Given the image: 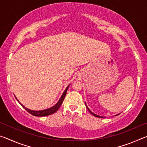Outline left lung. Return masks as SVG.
Instances as JSON below:
<instances>
[{"label":"left lung","instance_id":"left-lung-1","mask_svg":"<svg viewBox=\"0 0 147 147\" xmlns=\"http://www.w3.org/2000/svg\"><path fill=\"white\" fill-rule=\"evenodd\" d=\"M85 104H86V106L87 109H88V111H89V112L91 113V114H92V115H94V116H95V117H98V118H104V117H102V116H100V115H96V114H95V113H94L92 112V111L90 110V109H89V108L88 107V106H87V104H86V102H85ZM119 115V114H117V115Z\"/></svg>","mask_w":147,"mask_h":147}]
</instances>
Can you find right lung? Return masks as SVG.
I'll use <instances>...</instances> for the list:
<instances>
[{
	"mask_svg": "<svg viewBox=\"0 0 147 147\" xmlns=\"http://www.w3.org/2000/svg\"><path fill=\"white\" fill-rule=\"evenodd\" d=\"M69 86H70V84L67 87V88L65 89V91L63 92V93L62 94V95L61 96V98H59V100H58V102H57L55 105L53 106V107H51V108H48V109H43V110H39V111H35V110H32V109H30L28 108H26L25 106H23V104H22L19 101L18 99H17L16 97V98L17 99V100L19 102V103L21 104V105L23 107V108L26 109V110L28 111V113H30V114H32V115L34 116H37V117H45V116H47V115H51V114H53L56 112V111L58 110V109L59 108V107L61 106L62 102H63V101L65 98V96L66 95V93H67V89L69 88Z\"/></svg>",
	"mask_w": 147,
	"mask_h": 147,
	"instance_id": "1",
	"label": "right lung"
}]
</instances>
